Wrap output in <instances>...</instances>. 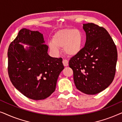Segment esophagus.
Segmentation results:
<instances>
[{
	"label": "esophagus",
	"mask_w": 122,
	"mask_h": 122,
	"mask_svg": "<svg viewBox=\"0 0 122 122\" xmlns=\"http://www.w3.org/2000/svg\"><path fill=\"white\" fill-rule=\"evenodd\" d=\"M63 65H64V66H68V60L63 59Z\"/></svg>",
	"instance_id": "obj_1"
}]
</instances>
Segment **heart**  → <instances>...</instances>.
I'll list each match as a JSON object with an SVG mask.
<instances>
[{
	"mask_svg": "<svg viewBox=\"0 0 122 122\" xmlns=\"http://www.w3.org/2000/svg\"><path fill=\"white\" fill-rule=\"evenodd\" d=\"M83 35L78 29H64L56 31L49 43V48L54 54L59 53V48H63L66 54L74 56L81 51L83 44Z\"/></svg>",
	"mask_w": 122,
	"mask_h": 122,
	"instance_id": "b5f03b06",
	"label": "heart"
}]
</instances>
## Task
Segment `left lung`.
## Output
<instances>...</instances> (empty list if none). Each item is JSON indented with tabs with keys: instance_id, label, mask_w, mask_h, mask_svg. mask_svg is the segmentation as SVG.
I'll use <instances>...</instances> for the list:
<instances>
[{
	"instance_id": "obj_1",
	"label": "left lung",
	"mask_w": 122,
	"mask_h": 122,
	"mask_svg": "<svg viewBox=\"0 0 122 122\" xmlns=\"http://www.w3.org/2000/svg\"><path fill=\"white\" fill-rule=\"evenodd\" d=\"M86 31L85 46L71 58L76 88L86 94L93 95L106 89L114 79L117 50L107 30L91 23L83 24Z\"/></svg>"
}]
</instances>
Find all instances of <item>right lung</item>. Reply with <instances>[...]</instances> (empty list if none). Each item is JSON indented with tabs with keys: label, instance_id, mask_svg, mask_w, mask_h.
Here are the masks:
<instances>
[{
	"label": "right lung",
	"instance_id": "1",
	"mask_svg": "<svg viewBox=\"0 0 122 122\" xmlns=\"http://www.w3.org/2000/svg\"><path fill=\"white\" fill-rule=\"evenodd\" d=\"M21 43L29 45L25 50ZM42 34L23 28L9 45L8 74L13 86L28 98L42 100L56 89L59 75L64 69L61 58L48 54Z\"/></svg>",
	"mask_w": 122,
	"mask_h": 122
}]
</instances>
